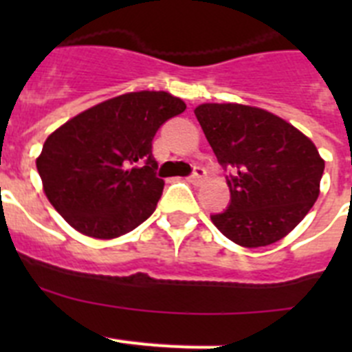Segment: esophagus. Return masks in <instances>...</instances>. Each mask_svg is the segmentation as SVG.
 Returning <instances> with one entry per match:
<instances>
[{
  "instance_id": "34e87169",
  "label": "esophagus",
  "mask_w": 352,
  "mask_h": 352,
  "mask_svg": "<svg viewBox=\"0 0 352 352\" xmlns=\"http://www.w3.org/2000/svg\"><path fill=\"white\" fill-rule=\"evenodd\" d=\"M190 183H194V185H203L204 183V179H206V170L203 169V167H195V170H194V174H192L190 178Z\"/></svg>"
}]
</instances>
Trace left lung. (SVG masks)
I'll return each mask as SVG.
<instances>
[{
    "label": "left lung",
    "instance_id": "left-lung-1",
    "mask_svg": "<svg viewBox=\"0 0 352 352\" xmlns=\"http://www.w3.org/2000/svg\"><path fill=\"white\" fill-rule=\"evenodd\" d=\"M195 116L227 178L231 204L211 214L239 247L272 245L305 219L319 197L324 160L296 126L264 109L201 104Z\"/></svg>",
    "mask_w": 352,
    "mask_h": 352
}]
</instances>
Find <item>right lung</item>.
I'll list each match as a JSON object with an SVG mask.
<instances>
[{
  "mask_svg": "<svg viewBox=\"0 0 352 352\" xmlns=\"http://www.w3.org/2000/svg\"><path fill=\"white\" fill-rule=\"evenodd\" d=\"M185 109L167 91H132L68 120L36 158L49 203L89 238L133 231L151 217L164 190L151 153L155 133Z\"/></svg>",
  "mask_w": 352,
  "mask_h": 352,
  "instance_id": "1",
  "label": "right lung"
}]
</instances>
